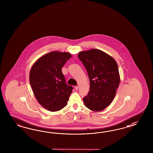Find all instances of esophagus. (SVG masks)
I'll list each match as a JSON object with an SVG mask.
<instances>
[{"mask_svg": "<svg viewBox=\"0 0 153 153\" xmlns=\"http://www.w3.org/2000/svg\"><path fill=\"white\" fill-rule=\"evenodd\" d=\"M79 87L78 86H75V88H75V90H79Z\"/></svg>", "mask_w": 153, "mask_h": 153, "instance_id": "obj_1", "label": "esophagus"}]
</instances>
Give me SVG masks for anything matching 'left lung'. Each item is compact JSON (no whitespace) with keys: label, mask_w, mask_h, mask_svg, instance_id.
Here are the masks:
<instances>
[{"label":"left lung","mask_w":153,"mask_h":153,"mask_svg":"<svg viewBox=\"0 0 153 153\" xmlns=\"http://www.w3.org/2000/svg\"><path fill=\"white\" fill-rule=\"evenodd\" d=\"M79 58L86 69L90 80V91L83 98L85 106L94 111L108 107L116 95L120 76L115 59L96 49L80 51Z\"/></svg>","instance_id":"left-lung-1"}]
</instances>
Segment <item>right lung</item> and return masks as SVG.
<instances>
[{
  "instance_id": "1",
  "label": "right lung",
  "mask_w": 153,
  "mask_h": 153,
  "mask_svg": "<svg viewBox=\"0 0 153 153\" xmlns=\"http://www.w3.org/2000/svg\"><path fill=\"white\" fill-rule=\"evenodd\" d=\"M68 52L51 51L33 65L30 83L37 102L47 110L58 111L66 106L73 88L65 83L62 68L71 58Z\"/></svg>"
}]
</instances>
